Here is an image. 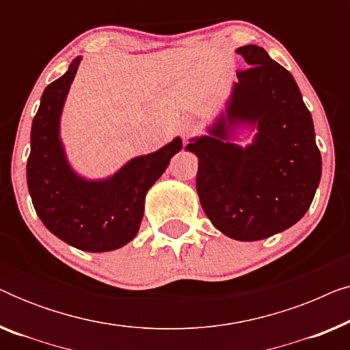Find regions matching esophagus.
Segmentation results:
<instances>
[{
	"label": "esophagus",
	"mask_w": 350,
	"mask_h": 350,
	"mask_svg": "<svg viewBox=\"0 0 350 350\" xmlns=\"http://www.w3.org/2000/svg\"><path fill=\"white\" fill-rule=\"evenodd\" d=\"M196 131V124L194 121H191V119H183V121L180 122V133L183 137L189 135V133H193Z\"/></svg>",
	"instance_id": "34e87169"
}]
</instances>
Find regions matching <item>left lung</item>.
I'll return each instance as SVG.
<instances>
[{"label":"left lung","mask_w":350,"mask_h":350,"mask_svg":"<svg viewBox=\"0 0 350 350\" xmlns=\"http://www.w3.org/2000/svg\"><path fill=\"white\" fill-rule=\"evenodd\" d=\"M236 52L248 68L237 71L226 113L186 150L199 159L196 188L210 221L224 236L252 242L304 217L322 176V156L290 71L255 44ZM239 125L257 127L252 146L230 142Z\"/></svg>","instance_id":"obj_1"}]
</instances>
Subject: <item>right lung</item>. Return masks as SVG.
Returning a JSON list of instances; mask_svg holds the SVG:
<instances>
[{
  "label": "right lung",
  "instance_id": "obj_1",
  "mask_svg": "<svg viewBox=\"0 0 350 350\" xmlns=\"http://www.w3.org/2000/svg\"><path fill=\"white\" fill-rule=\"evenodd\" d=\"M81 57L44 89L31 124L27 183L33 207L49 231L84 252H111L137 236L148 189L183 148L176 137L161 150L133 157L113 176L85 180L71 169L60 140V116Z\"/></svg>",
  "mask_w": 350,
  "mask_h": 350
}]
</instances>
